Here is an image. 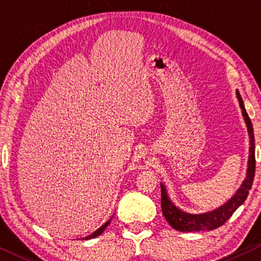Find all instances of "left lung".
I'll list each match as a JSON object with an SVG mask.
<instances>
[{
	"instance_id": "8db88e82",
	"label": "left lung",
	"mask_w": 261,
	"mask_h": 261,
	"mask_svg": "<svg viewBox=\"0 0 261 261\" xmlns=\"http://www.w3.org/2000/svg\"><path fill=\"white\" fill-rule=\"evenodd\" d=\"M237 97L240 105L242 116H244L246 127H247L248 137H249V155H248V165L246 178L242 181L241 187L238 189L233 197L219 208L202 214H190L178 208L174 203L171 201L167 194L165 185L160 183L162 188V210L163 215L167 222L173 229L179 231H201V230H214L224 224V222L233 215L237 210L247 198L248 192L251 190L253 179H254L255 173V142H254V133H253V126L249 119L247 112H246L244 101H242L240 92L237 90Z\"/></svg>"
}]
</instances>
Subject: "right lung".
<instances>
[{"label": "right lung", "mask_w": 261, "mask_h": 261, "mask_svg": "<svg viewBox=\"0 0 261 261\" xmlns=\"http://www.w3.org/2000/svg\"><path fill=\"white\" fill-rule=\"evenodd\" d=\"M110 221L112 220H109V221H107V222L103 224V226H101L98 228L97 230L96 231H94V233H92L91 235H89V237H85V238H82V240H89V239H94V238H96V237H98V235H101L103 231H105V229L107 227H108V224L110 223Z\"/></svg>", "instance_id": "add662e5"}]
</instances>
